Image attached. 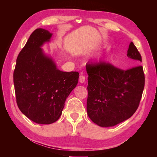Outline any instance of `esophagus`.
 <instances>
[{
	"label": "esophagus",
	"mask_w": 157,
	"mask_h": 157,
	"mask_svg": "<svg viewBox=\"0 0 157 157\" xmlns=\"http://www.w3.org/2000/svg\"><path fill=\"white\" fill-rule=\"evenodd\" d=\"M79 81L80 83H84L85 82V77L83 75H80L79 77Z\"/></svg>",
	"instance_id": "34e87169"
}]
</instances>
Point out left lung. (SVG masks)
I'll use <instances>...</instances> for the list:
<instances>
[{"label":"left lung","instance_id":"8db88e82","mask_svg":"<svg viewBox=\"0 0 157 157\" xmlns=\"http://www.w3.org/2000/svg\"><path fill=\"white\" fill-rule=\"evenodd\" d=\"M127 56L142 62L136 47L131 42ZM88 73L87 114L102 127H113L129 118L139 107L145 86L142 66L121 70L100 62L86 66Z\"/></svg>","mask_w":157,"mask_h":157}]
</instances>
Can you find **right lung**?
Returning <instances> with one entry per match:
<instances>
[{"label":"right lung","instance_id":"1","mask_svg":"<svg viewBox=\"0 0 157 157\" xmlns=\"http://www.w3.org/2000/svg\"><path fill=\"white\" fill-rule=\"evenodd\" d=\"M52 34L36 29L17 59L14 84L17 105L30 120L49 124L62 115L65 101L78 82V72H63L41 47Z\"/></svg>","mask_w":157,"mask_h":157}]
</instances>
